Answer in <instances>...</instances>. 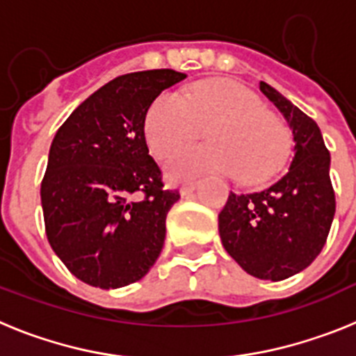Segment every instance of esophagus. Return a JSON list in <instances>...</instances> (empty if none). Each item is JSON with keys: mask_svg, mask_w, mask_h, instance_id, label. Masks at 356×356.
<instances>
[{"mask_svg": "<svg viewBox=\"0 0 356 356\" xmlns=\"http://www.w3.org/2000/svg\"><path fill=\"white\" fill-rule=\"evenodd\" d=\"M196 187H197V181H188V184H184L180 188V194L181 196H188V194L196 191Z\"/></svg>", "mask_w": 356, "mask_h": 356, "instance_id": "obj_1", "label": "esophagus"}]
</instances>
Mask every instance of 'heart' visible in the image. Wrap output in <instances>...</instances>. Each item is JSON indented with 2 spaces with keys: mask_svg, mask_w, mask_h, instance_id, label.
I'll list each match as a JSON object with an SVG mask.
<instances>
[{
  "mask_svg": "<svg viewBox=\"0 0 356 356\" xmlns=\"http://www.w3.org/2000/svg\"><path fill=\"white\" fill-rule=\"evenodd\" d=\"M212 143L184 147L165 162L176 180L201 172H237L238 180L260 184L284 168L291 151L287 128L264 110L257 94L222 78L200 81L185 97L165 90L151 103L144 119V135L156 156H165L209 124Z\"/></svg>",
  "mask_w": 356,
  "mask_h": 356,
  "instance_id": "1",
  "label": "heart"
}]
</instances>
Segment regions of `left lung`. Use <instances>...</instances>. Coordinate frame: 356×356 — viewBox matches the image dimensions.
<instances>
[{
  "label": "left lung",
  "mask_w": 356,
  "mask_h": 356,
  "mask_svg": "<svg viewBox=\"0 0 356 356\" xmlns=\"http://www.w3.org/2000/svg\"><path fill=\"white\" fill-rule=\"evenodd\" d=\"M264 96L284 114L294 137L291 168L260 193H229L219 213V235L228 254L260 280L280 282L316 260L335 216L330 151L319 127L271 85Z\"/></svg>",
  "instance_id": "1"
}]
</instances>
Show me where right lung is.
Returning a JSON list of instances; mask_svg holds the SVG:
<instances>
[{
  "instance_id": "right-lung-1",
  "label": "right lung",
  "mask_w": 356,
  "mask_h": 356,
  "mask_svg": "<svg viewBox=\"0 0 356 356\" xmlns=\"http://www.w3.org/2000/svg\"><path fill=\"white\" fill-rule=\"evenodd\" d=\"M185 78L172 69L122 74L56 131L40 185L44 225L56 257L85 284L127 287L159 259L180 194L163 188L144 119L156 96Z\"/></svg>"
}]
</instances>
